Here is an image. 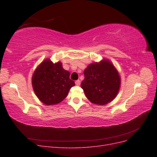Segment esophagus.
<instances>
[{"label":"esophagus","instance_id":"obj_1","mask_svg":"<svg viewBox=\"0 0 157 157\" xmlns=\"http://www.w3.org/2000/svg\"><path fill=\"white\" fill-rule=\"evenodd\" d=\"M75 84L77 85V86H79V85L80 84V80H76V81H75Z\"/></svg>","mask_w":157,"mask_h":157}]
</instances>
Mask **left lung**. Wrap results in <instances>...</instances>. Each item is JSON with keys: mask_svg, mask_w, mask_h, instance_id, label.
Returning a JSON list of instances; mask_svg holds the SVG:
<instances>
[{"mask_svg": "<svg viewBox=\"0 0 157 157\" xmlns=\"http://www.w3.org/2000/svg\"><path fill=\"white\" fill-rule=\"evenodd\" d=\"M84 74L81 88L90 102L105 105L117 97L121 80L110 60L103 58L99 62L90 63L84 71Z\"/></svg>", "mask_w": 157, "mask_h": 157, "instance_id": "left-lung-1", "label": "left lung"}]
</instances>
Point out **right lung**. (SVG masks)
<instances>
[{"label":"right lung","mask_w":157,"mask_h":157,"mask_svg":"<svg viewBox=\"0 0 157 157\" xmlns=\"http://www.w3.org/2000/svg\"><path fill=\"white\" fill-rule=\"evenodd\" d=\"M70 73L62 67V63H54L44 59L38 66L32 77L33 90L39 100L46 105H56L67 97L75 82L69 78Z\"/></svg>","instance_id":"obj_1"}]
</instances>
